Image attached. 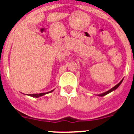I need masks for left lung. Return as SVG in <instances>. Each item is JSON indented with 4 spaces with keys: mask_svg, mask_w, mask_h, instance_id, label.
<instances>
[{
    "mask_svg": "<svg viewBox=\"0 0 134 134\" xmlns=\"http://www.w3.org/2000/svg\"><path fill=\"white\" fill-rule=\"evenodd\" d=\"M122 81H123V80H122V81H121L120 82V83H119L118 84H117L116 86H115L114 87H113V88H111V89H110V90H108V91L105 92H104V93L99 94H98V96H99V97H103V96L106 95V94H107L110 93V92H111L113 91V90H116L117 88H118L119 86H120V84L122 83Z\"/></svg>",
    "mask_w": 134,
    "mask_h": 134,
    "instance_id": "obj_1",
    "label": "left lung"
}]
</instances>
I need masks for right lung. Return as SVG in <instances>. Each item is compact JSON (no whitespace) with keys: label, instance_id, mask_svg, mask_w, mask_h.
Here are the masks:
<instances>
[{"label":"right lung","instance_id":"add662e5","mask_svg":"<svg viewBox=\"0 0 134 134\" xmlns=\"http://www.w3.org/2000/svg\"><path fill=\"white\" fill-rule=\"evenodd\" d=\"M53 91V90L50 92H44V93H40V94H30V96H31V97H32L37 98V97H42V96L43 95H44V94H46L50 93V92H51Z\"/></svg>","mask_w":134,"mask_h":134}]
</instances>
